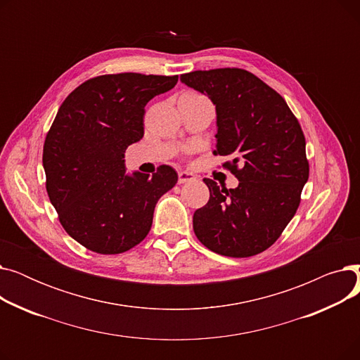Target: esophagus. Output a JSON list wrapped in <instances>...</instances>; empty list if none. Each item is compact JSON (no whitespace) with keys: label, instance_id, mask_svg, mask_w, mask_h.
Instances as JSON below:
<instances>
[{"label":"esophagus","instance_id":"obj_1","mask_svg":"<svg viewBox=\"0 0 360 360\" xmlns=\"http://www.w3.org/2000/svg\"><path fill=\"white\" fill-rule=\"evenodd\" d=\"M194 179H195V176H194L191 172H188V170H181V172L178 174V181H179V184L190 182V181H194Z\"/></svg>","mask_w":360,"mask_h":360}]
</instances>
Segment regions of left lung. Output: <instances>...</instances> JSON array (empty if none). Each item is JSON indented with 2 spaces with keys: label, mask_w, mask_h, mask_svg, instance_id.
<instances>
[{
  "label": "left lung",
  "mask_w": 360,
  "mask_h": 360,
  "mask_svg": "<svg viewBox=\"0 0 360 360\" xmlns=\"http://www.w3.org/2000/svg\"><path fill=\"white\" fill-rule=\"evenodd\" d=\"M181 82L216 106L214 155L231 159L223 166L239 181L228 190L204 178L210 198L194 213L195 236L226 257L266 251L295 216L309 176L297 120L286 101L250 71H193L182 74Z\"/></svg>",
  "instance_id": "left-lung-1"
}]
</instances>
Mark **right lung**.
I'll return each instance as SVG.
<instances>
[{
    "mask_svg": "<svg viewBox=\"0 0 360 360\" xmlns=\"http://www.w3.org/2000/svg\"><path fill=\"white\" fill-rule=\"evenodd\" d=\"M178 75L108 74L72 90L44 144L46 191L65 232L98 254H121L148 233L159 198L178 181L162 165L125 170V150L144 136V106L174 89Z\"/></svg>",
    "mask_w": 360,
    "mask_h": 360,
    "instance_id": "obj_1",
    "label": "right lung"
}]
</instances>
